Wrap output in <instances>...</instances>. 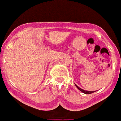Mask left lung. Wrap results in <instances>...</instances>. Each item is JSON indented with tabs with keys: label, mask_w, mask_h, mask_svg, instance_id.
I'll return each mask as SVG.
<instances>
[{
	"label": "left lung",
	"mask_w": 121,
	"mask_h": 121,
	"mask_svg": "<svg viewBox=\"0 0 121 121\" xmlns=\"http://www.w3.org/2000/svg\"><path fill=\"white\" fill-rule=\"evenodd\" d=\"M75 85H76V87H77L78 90H80L81 92H83V93H85V94H90V93H93V92H95V91H87V90H83V89L80 88L78 86H77L76 84H75Z\"/></svg>",
	"instance_id": "1"
}]
</instances>
